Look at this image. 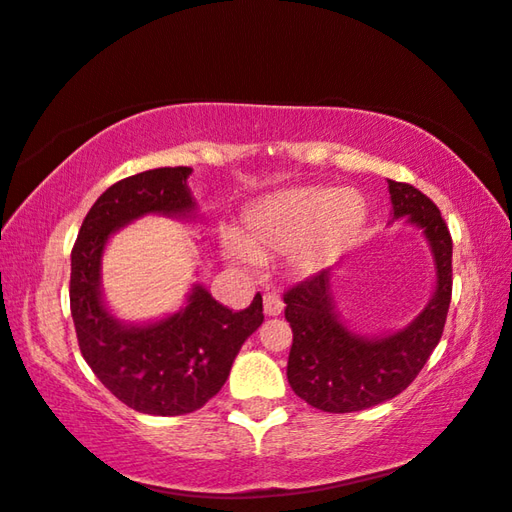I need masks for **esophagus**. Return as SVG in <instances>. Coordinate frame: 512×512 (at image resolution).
Listing matches in <instances>:
<instances>
[{
	"mask_svg": "<svg viewBox=\"0 0 512 512\" xmlns=\"http://www.w3.org/2000/svg\"><path fill=\"white\" fill-rule=\"evenodd\" d=\"M263 306H265L267 317H278L282 313V309H285V302L280 300L278 293H267L265 300H263Z\"/></svg>",
	"mask_w": 512,
	"mask_h": 512,
	"instance_id": "esophagus-1",
	"label": "esophagus"
}]
</instances>
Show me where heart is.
<instances>
[{
	"mask_svg": "<svg viewBox=\"0 0 512 512\" xmlns=\"http://www.w3.org/2000/svg\"><path fill=\"white\" fill-rule=\"evenodd\" d=\"M366 217V201L357 190H280L245 210L236 243H227L225 254L247 269L263 258L289 254L295 269L317 274L355 245Z\"/></svg>",
	"mask_w": 512,
	"mask_h": 512,
	"instance_id": "obj_1",
	"label": "heart"
}]
</instances>
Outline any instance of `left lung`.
Returning <instances> with one entry per match:
<instances>
[{
  "label": "left lung",
  "instance_id": "1",
  "mask_svg": "<svg viewBox=\"0 0 512 512\" xmlns=\"http://www.w3.org/2000/svg\"><path fill=\"white\" fill-rule=\"evenodd\" d=\"M392 221L423 232L436 267L431 300L414 320L388 335L350 331L337 311L331 269L285 293L293 344L287 379L302 401L322 412L346 414L394 399L423 370L438 346L451 302V234L436 203L410 184L388 179Z\"/></svg>",
  "mask_w": 512,
  "mask_h": 512
}]
</instances>
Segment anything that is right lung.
I'll return each instance as SVG.
<instances>
[{
    "instance_id": "right-lung-1",
    "label": "right lung",
    "mask_w": 512,
    "mask_h": 512,
    "mask_svg": "<svg viewBox=\"0 0 512 512\" xmlns=\"http://www.w3.org/2000/svg\"><path fill=\"white\" fill-rule=\"evenodd\" d=\"M192 168H153L118 181L96 199L72 249L70 306L78 346L100 383L151 416L190 414L206 405L230 377L245 339L263 324V298L232 313L195 282L186 306L162 320L127 324L102 298V254L109 238L146 214L188 219Z\"/></svg>"
}]
</instances>
